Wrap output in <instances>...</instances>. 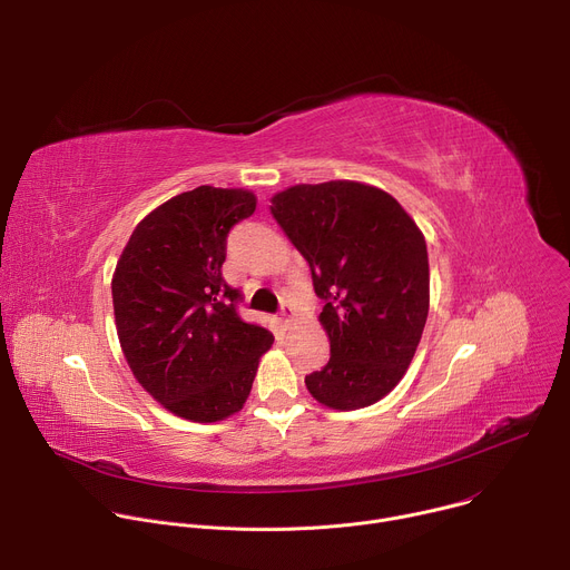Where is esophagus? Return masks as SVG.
<instances>
[{"label": "esophagus", "mask_w": 570, "mask_h": 570, "mask_svg": "<svg viewBox=\"0 0 570 570\" xmlns=\"http://www.w3.org/2000/svg\"><path fill=\"white\" fill-rule=\"evenodd\" d=\"M279 315H282V322H284V327H288V324H291V322L295 320V306H293L291 302H286V304L282 306Z\"/></svg>", "instance_id": "obj_1"}]
</instances>
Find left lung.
<instances>
[{
    "mask_svg": "<svg viewBox=\"0 0 570 570\" xmlns=\"http://www.w3.org/2000/svg\"><path fill=\"white\" fill-rule=\"evenodd\" d=\"M271 203L324 299L332 356L304 383L334 411L365 409L401 381L420 345L431 282L424 234L390 194L352 180L295 185Z\"/></svg>",
    "mask_w": 570,
    "mask_h": 570,
    "instance_id": "8db88e82",
    "label": "left lung"
}]
</instances>
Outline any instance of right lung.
<instances>
[{"label":"right lung","mask_w":570,"mask_h":570,"mask_svg":"<svg viewBox=\"0 0 570 570\" xmlns=\"http://www.w3.org/2000/svg\"><path fill=\"white\" fill-rule=\"evenodd\" d=\"M255 207L243 189L185 191L135 227L112 277L117 334L135 379L191 422L238 413L275 341L238 315L243 295L220 273L229 229Z\"/></svg>","instance_id":"add662e5"}]
</instances>
